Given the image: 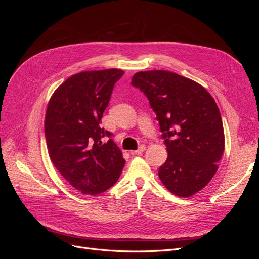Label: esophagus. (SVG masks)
Returning a JSON list of instances; mask_svg holds the SVG:
<instances>
[{"mask_svg":"<svg viewBox=\"0 0 259 259\" xmlns=\"http://www.w3.org/2000/svg\"><path fill=\"white\" fill-rule=\"evenodd\" d=\"M146 150V146H144V145H142L138 150H135V151H131V154L132 155H135V154H142L144 151Z\"/></svg>","mask_w":259,"mask_h":259,"instance_id":"esophagus-1","label":"esophagus"}]
</instances>
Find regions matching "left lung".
<instances>
[{
	"instance_id": "obj_1",
	"label": "left lung",
	"mask_w": 259,
	"mask_h": 259,
	"mask_svg": "<svg viewBox=\"0 0 259 259\" xmlns=\"http://www.w3.org/2000/svg\"><path fill=\"white\" fill-rule=\"evenodd\" d=\"M131 84L146 94L167 146L161 183L174 195H194L213 179L225 150L214 99L196 81L166 70L137 72Z\"/></svg>"
}]
</instances>
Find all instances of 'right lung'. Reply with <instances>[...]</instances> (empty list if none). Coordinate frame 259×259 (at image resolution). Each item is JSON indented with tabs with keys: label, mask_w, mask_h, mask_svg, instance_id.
Masks as SVG:
<instances>
[{
	"label": "right lung",
	"mask_w": 259,
	"mask_h": 259,
	"mask_svg": "<svg viewBox=\"0 0 259 259\" xmlns=\"http://www.w3.org/2000/svg\"><path fill=\"white\" fill-rule=\"evenodd\" d=\"M124 71H81L68 77L49 100L45 137L49 157L77 191L97 195L112 187L125 166L121 151L100 127L114 84Z\"/></svg>",
	"instance_id": "right-lung-1"
}]
</instances>
